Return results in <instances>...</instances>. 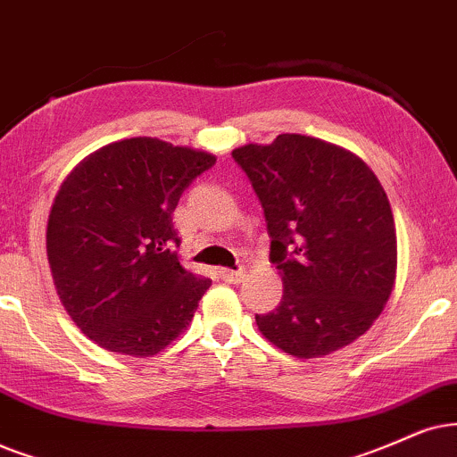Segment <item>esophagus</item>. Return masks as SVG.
<instances>
[{
    "mask_svg": "<svg viewBox=\"0 0 457 457\" xmlns=\"http://www.w3.org/2000/svg\"><path fill=\"white\" fill-rule=\"evenodd\" d=\"M221 276L225 282H229V285H238L246 274L242 270H221Z\"/></svg>",
    "mask_w": 457,
    "mask_h": 457,
    "instance_id": "34e87169",
    "label": "esophagus"
}]
</instances>
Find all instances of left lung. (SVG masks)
<instances>
[{"label":"left lung","instance_id":"1","mask_svg":"<svg viewBox=\"0 0 457 457\" xmlns=\"http://www.w3.org/2000/svg\"><path fill=\"white\" fill-rule=\"evenodd\" d=\"M232 155L262 200L285 287L278 308L257 314L259 331L295 358L350 345L396 285V228L379 179L348 149L295 132Z\"/></svg>","mask_w":457,"mask_h":457}]
</instances>
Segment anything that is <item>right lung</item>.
Returning a JSON list of instances; mask_svg holds the SVG:
<instances>
[{"label":"right lung","instance_id":"add662e5","mask_svg":"<svg viewBox=\"0 0 457 457\" xmlns=\"http://www.w3.org/2000/svg\"><path fill=\"white\" fill-rule=\"evenodd\" d=\"M217 155L154 137L109 143L61 183L46 228L56 295L90 342L158 354L189 327L211 287L181 265L172 212Z\"/></svg>","mask_w":457,"mask_h":457}]
</instances>
